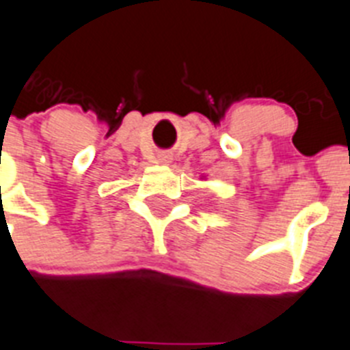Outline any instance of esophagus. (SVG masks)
Segmentation results:
<instances>
[{
    "label": "esophagus",
    "mask_w": 350,
    "mask_h": 350,
    "mask_svg": "<svg viewBox=\"0 0 350 350\" xmlns=\"http://www.w3.org/2000/svg\"><path fill=\"white\" fill-rule=\"evenodd\" d=\"M165 158H167V157H163V158H161V161H165Z\"/></svg>",
    "instance_id": "obj_1"
}]
</instances>
